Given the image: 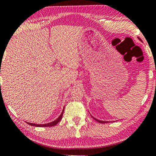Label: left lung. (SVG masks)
I'll list each match as a JSON object with an SVG mask.
<instances>
[{"label":"left lung","mask_w":156,"mask_h":156,"mask_svg":"<svg viewBox=\"0 0 156 156\" xmlns=\"http://www.w3.org/2000/svg\"><path fill=\"white\" fill-rule=\"evenodd\" d=\"M92 117H93V116H92ZM93 118H94V117H93ZM94 119H95V121H97V122H99V123H107V122H106V121H100V120H98V119H95V118H94Z\"/></svg>","instance_id":"1"}]
</instances>
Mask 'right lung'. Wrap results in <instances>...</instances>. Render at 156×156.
<instances>
[{
    "mask_svg": "<svg viewBox=\"0 0 156 156\" xmlns=\"http://www.w3.org/2000/svg\"><path fill=\"white\" fill-rule=\"evenodd\" d=\"M64 108H63V111L62 112V114L60 116H59L58 118H57L56 120L52 121V122L51 123H45V124H35V123H27L30 126H37V127H50V126H54L56 124H57L59 121H61L62 118V115H63V112H64Z\"/></svg>",
    "mask_w": 156,
    "mask_h": 156,
    "instance_id": "1",
    "label": "right lung"
}]
</instances>
